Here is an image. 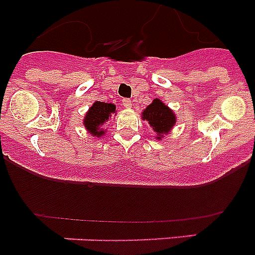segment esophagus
I'll use <instances>...</instances> for the list:
<instances>
[{
    "mask_svg": "<svg viewBox=\"0 0 255 255\" xmlns=\"http://www.w3.org/2000/svg\"><path fill=\"white\" fill-rule=\"evenodd\" d=\"M131 100H129V98H124V100H123V106H124V107H126V108H130V107H131Z\"/></svg>",
    "mask_w": 255,
    "mask_h": 255,
    "instance_id": "esophagus-1",
    "label": "esophagus"
}]
</instances>
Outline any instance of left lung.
<instances>
[{
  "label": "left lung",
  "mask_w": 255,
  "mask_h": 255,
  "mask_svg": "<svg viewBox=\"0 0 255 255\" xmlns=\"http://www.w3.org/2000/svg\"><path fill=\"white\" fill-rule=\"evenodd\" d=\"M143 119L149 123L154 131L157 132V138L161 139L163 135L167 134L170 129L176 123V117L167 106L155 98L143 112Z\"/></svg>",
  "instance_id": "1"
}]
</instances>
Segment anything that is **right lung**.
I'll use <instances>...</instances> for the list:
<instances>
[{
    "instance_id": "add662e5",
    "label": "right lung",
    "mask_w": 255,
    "mask_h": 255,
    "mask_svg": "<svg viewBox=\"0 0 255 255\" xmlns=\"http://www.w3.org/2000/svg\"><path fill=\"white\" fill-rule=\"evenodd\" d=\"M116 107L112 103H105L97 101L88 111L87 116L84 119V126L87 130L94 136H101L103 135V130L101 126L110 119L111 114H114Z\"/></svg>"
}]
</instances>
